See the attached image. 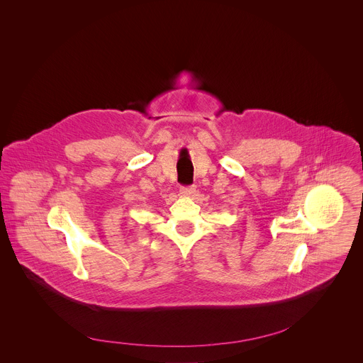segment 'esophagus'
Here are the masks:
<instances>
[{
  "label": "esophagus",
  "instance_id": "esophagus-1",
  "mask_svg": "<svg viewBox=\"0 0 363 363\" xmlns=\"http://www.w3.org/2000/svg\"><path fill=\"white\" fill-rule=\"evenodd\" d=\"M181 194L184 196H192L195 194V188L194 186H181Z\"/></svg>",
  "mask_w": 363,
  "mask_h": 363
}]
</instances>
